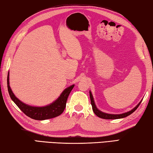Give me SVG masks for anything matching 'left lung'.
<instances>
[{
  "mask_svg": "<svg viewBox=\"0 0 153 153\" xmlns=\"http://www.w3.org/2000/svg\"><path fill=\"white\" fill-rule=\"evenodd\" d=\"M90 100H91V105L92 107V110L94 111V113L96 115H97L98 117L102 118V119H105V120H117V119H121V118H124L128 117V115H131V113H134L135 111L137 108L139 107L140 104L142 100L140 102L138 105H137L135 107L132 108L131 111H128V112L124 113H121V114H109V113H104L102 111H100L98 108L97 107V106L95 105L94 100V98H93V96L91 91L90 90Z\"/></svg>",
  "mask_w": 153,
  "mask_h": 153,
  "instance_id": "1",
  "label": "left lung"
}]
</instances>
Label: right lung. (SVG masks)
Returning a JSON list of instances; mask_svg holds the SVG:
<instances>
[{"instance_id":"obj_1","label":"right lung","mask_w":153,"mask_h":153,"mask_svg":"<svg viewBox=\"0 0 153 153\" xmlns=\"http://www.w3.org/2000/svg\"><path fill=\"white\" fill-rule=\"evenodd\" d=\"M74 86V84L67 87L62 92L57 99L51 104L44 107H33L23 102L15 97L9 85V72L7 76V87L12 100L20 108V110L23 111V113L29 117L36 120H45L60 115L65 110L67 98Z\"/></svg>"}]
</instances>
